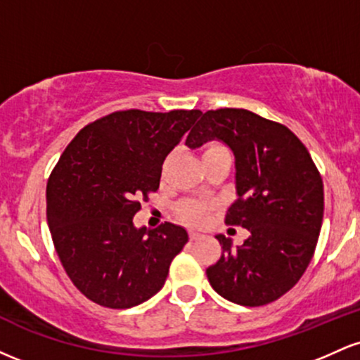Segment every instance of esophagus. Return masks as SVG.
I'll return each instance as SVG.
<instances>
[{
    "mask_svg": "<svg viewBox=\"0 0 360 360\" xmlns=\"http://www.w3.org/2000/svg\"><path fill=\"white\" fill-rule=\"evenodd\" d=\"M201 237H203V235H201V233L189 232V238H191V240H198V238H201Z\"/></svg>",
    "mask_w": 360,
    "mask_h": 360,
    "instance_id": "1",
    "label": "esophagus"
}]
</instances>
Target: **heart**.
<instances>
[{
  "instance_id": "1",
  "label": "heart",
  "mask_w": 360,
  "mask_h": 360,
  "mask_svg": "<svg viewBox=\"0 0 360 360\" xmlns=\"http://www.w3.org/2000/svg\"><path fill=\"white\" fill-rule=\"evenodd\" d=\"M225 147L218 146V143H210L208 147L205 148L203 155L212 154V152L217 150H223ZM208 210L210 206L201 203V201H183L179 206H177V213H179L181 220H184L186 223H191V225H203L208 218Z\"/></svg>"
}]
</instances>
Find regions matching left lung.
Segmentation results:
<instances>
[{"label": "left lung", "instance_id": "left-lung-1", "mask_svg": "<svg viewBox=\"0 0 360 360\" xmlns=\"http://www.w3.org/2000/svg\"><path fill=\"white\" fill-rule=\"evenodd\" d=\"M220 140L235 157L237 200L226 225L249 230L233 247L218 233L221 257L206 269L218 295L242 307L276 301L298 283L315 252L323 220V183L311 155L289 128L249 110L201 113L186 146Z\"/></svg>", "mask_w": 360, "mask_h": 360}]
</instances>
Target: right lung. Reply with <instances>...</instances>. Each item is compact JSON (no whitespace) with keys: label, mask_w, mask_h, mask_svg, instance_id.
<instances>
[{"label":"right lung","mask_w":360,"mask_h":360,"mask_svg":"<svg viewBox=\"0 0 360 360\" xmlns=\"http://www.w3.org/2000/svg\"><path fill=\"white\" fill-rule=\"evenodd\" d=\"M200 115L115 111L82 128L60 155L47 183V221L62 266L86 298L125 309L162 289L188 232L169 221L137 229L134 217Z\"/></svg>","instance_id":"obj_1"}]
</instances>
